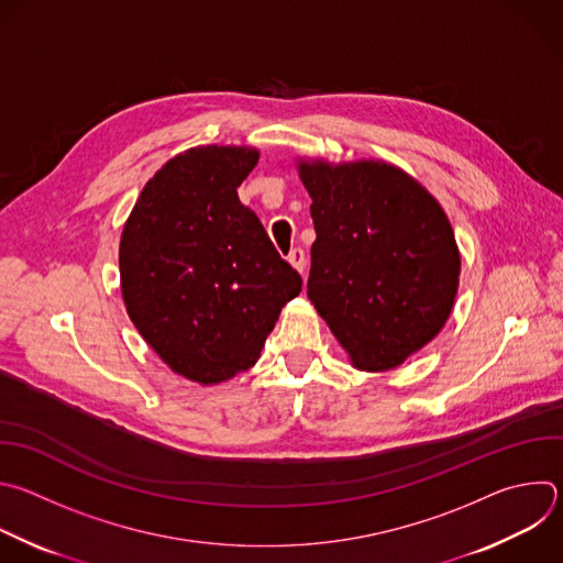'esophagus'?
<instances>
[{
  "instance_id": "34e87169",
  "label": "esophagus",
  "mask_w": 563,
  "mask_h": 563,
  "mask_svg": "<svg viewBox=\"0 0 563 563\" xmlns=\"http://www.w3.org/2000/svg\"><path fill=\"white\" fill-rule=\"evenodd\" d=\"M287 258H289V263H291L300 274H305V263H307V258H305V250H302V247H294Z\"/></svg>"
}]
</instances>
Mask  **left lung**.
Wrapping results in <instances>:
<instances>
[{"instance_id": "left-lung-1", "label": "left lung", "mask_w": 563, "mask_h": 563, "mask_svg": "<svg viewBox=\"0 0 563 563\" xmlns=\"http://www.w3.org/2000/svg\"><path fill=\"white\" fill-rule=\"evenodd\" d=\"M316 241L307 296L353 366L387 371L444 327L460 252L440 203L396 165L300 163Z\"/></svg>"}]
</instances>
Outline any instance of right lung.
Returning a JSON list of instances; mask_svg holds the SVG:
<instances>
[{
  "instance_id": "right-lung-1",
  "label": "right lung",
  "mask_w": 563,
  "mask_h": 563,
  "mask_svg": "<svg viewBox=\"0 0 563 563\" xmlns=\"http://www.w3.org/2000/svg\"><path fill=\"white\" fill-rule=\"evenodd\" d=\"M252 147L206 145L169 158L143 187L119 247L130 320L172 371L217 385L247 371L300 274L276 252L239 185Z\"/></svg>"
}]
</instances>
